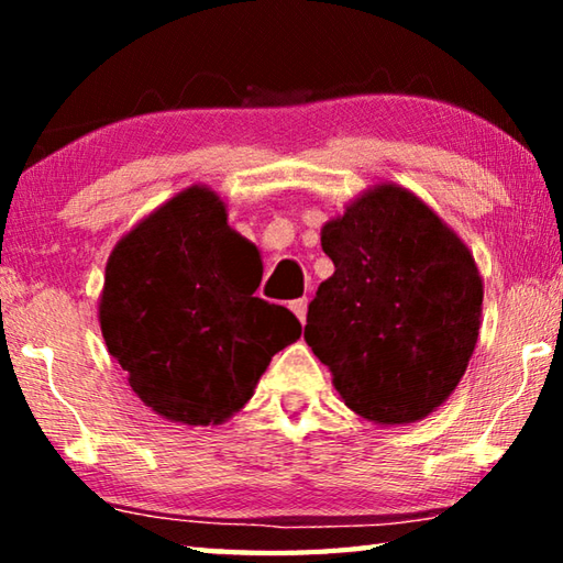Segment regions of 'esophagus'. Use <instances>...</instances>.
<instances>
[{
    "label": "esophagus",
    "instance_id": "34e87169",
    "mask_svg": "<svg viewBox=\"0 0 563 563\" xmlns=\"http://www.w3.org/2000/svg\"><path fill=\"white\" fill-rule=\"evenodd\" d=\"M290 310L295 312V318H298L300 322H305V318H308V298H298L290 302Z\"/></svg>",
    "mask_w": 563,
    "mask_h": 563
}]
</instances>
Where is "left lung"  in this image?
Returning <instances> with one entry per match:
<instances>
[{
    "mask_svg": "<svg viewBox=\"0 0 563 563\" xmlns=\"http://www.w3.org/2000/svg\"><path fill=\"white\" fill-rule=\"evenodd\" d=\"M335 273L308 308L305 342L338 395L375 424H412L446 402L482 328L484 285L466 243L422 198L375 184L320 231Z\"/></svg>",
    "mask_w": 563,
    "mask_h": 563,
    "instance_id": "obj_1",
    "label": "left lung"
}]
</instances>
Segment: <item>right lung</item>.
<instances>
[{
    "label": "right lung",
    "mask_w": 563,
    "mask_h": 563,
    "mask_svg": "<svg viewBox=\"0 0 563 563\" xmlns=\"http://www.w3.org/2000/svg\"><path fill=\"white\" fill-rule=\"evenodd\" d=\"M221 196L188 186L113 245L99 298L109 355L136 397L188 427L247 405L275 352L300 338L283 305L253 298L263 263Z\"/></svg>",
    "instance_id": "1"
}]
</instances>
